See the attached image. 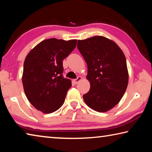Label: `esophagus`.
Returning a JSON list of instances; mask_svg holds the SVG:
<instances>
[{
  "label": "esophagus",
  "instance_id": "1",
  "mask_svg": "<svg viewBox=\"0 0 152 152\" xmlns=\"http://www.w3.org/2000/svg\"><path fill=\"white\" fill-rule=\"evenodd\" d=\"M82 78L81 76H78V78H77L76 79H74V83H75V84H78V82L81 80Z\"/></svg>",
  "mask_w": 152,
  "mask_h": 152
}]
</instances>
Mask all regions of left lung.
Masks as SVG:
<instances>
[{
	"label": "left lung",
	"mask_w": 152,
	"mask_h": 152,
	"mask_svg": "<svg viewBox=\"0 0 152 152\" xmlns=\"http://www.w3.org/2000/svg\"><path fill=\"white\" fill-rule=\"evenodd\" d=\"M77 47L87 64L86 78L91 84L84 101L96 111L107 112L119 103L127 89L124 53L114 42L102 36L78 40Z\"/></svg>",
	"instance_id": "left-lung-1"
}]
</instances>
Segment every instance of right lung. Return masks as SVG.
I'll return each mask as SVG.
<instances>
[{
	"instance_id": "obj_1",
	"label": "right lung",
	"mask_w": 152,
	"mask_h": 152,
	"mask_svg": "<svg viewBox=\"0 0 152 152\" xmlns=\"http://www.w3.org/2000/svg\"><path fill=\"white\" fill-rule=\"evenodd\" d=\"M76 39L65 41L51 38L42 41L25 58L22 81L27 99L44 113H51L64 104L72 86L63 76V60L76 48Z\"/></svg>"
}]
</instances>
